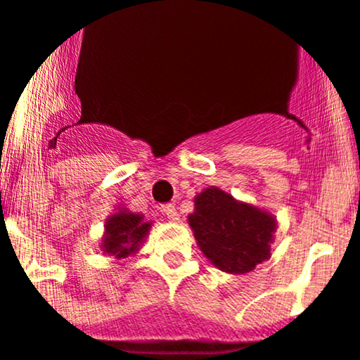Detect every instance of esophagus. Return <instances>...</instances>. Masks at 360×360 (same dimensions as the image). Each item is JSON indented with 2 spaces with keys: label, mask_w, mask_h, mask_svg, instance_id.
I'll return each instance as SVG.
<instances>
[{
  "label": "esophagus",
  "mask_w": 360,
  "mask_h": 360,
  "mask_svg": "<svg viewBox=\"0 0 360 360\" xmlns=\"http://www.w3.org/2000/svg\"><path fill=\"white\" fill-rule=\"evenodd\" d=\"M161 211H163V214L169 218L170 221L179 220V213H177V210L172 206V204H167V206H163V210H161Z\"/></svg>",
  "instance_id": "esophagus-1"
}]
</instances>
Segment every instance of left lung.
I'll return each instance as SVG.
<instances>
[{
    "label": "left lung",
    "instance_id": "1",
    "mask_svg": "<svg viewBox=\"0 0 360 360\" xmlns=\"http://www.w3.org/2000/svg\"><path fill=\"white\" fill-rule=\"evenodd\" d=\"M188 221L199 248L218 270L247 274L270 257L277 220L220 188L200 191Z\"/></svg>",
    "mask_w": 360,
    "mask_h": 360
}]
</instances>
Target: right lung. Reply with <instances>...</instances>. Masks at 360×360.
I'll return each instance as SVG.
<instances>
[{
    "label": "right lung",
    "instance_id": "1",
    "mask_svg": "<svg viewBox=\"0 0 360 360\" xmlns=\"http://www.w3.org/2000/svg\"><path fill=\"white\" fill-rule=\"evenodd\" d=\"M149 229L150 221L143 220V214L131 213L126 207H122V210H119V213L112 214L104 224V236L101 248H103L104 254L122 259V257L139 252Z\"/></svg>",
    "mask_w": 360,
    "mask_h": 360
}]
</instances>
